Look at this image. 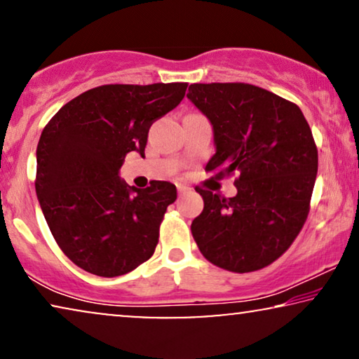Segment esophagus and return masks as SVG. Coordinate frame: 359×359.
Returning <instances> with one entry per match:
<instances>
[{"mask_svg":"<svg viewBox=\"0 0 359 359\" xmlns=\"http://www.w3.org/2000/svg\"><path fill=\"white\" fill-rule=\"evenodd\" d=\"M176 189H178L180 194H183V193H186V191H188L189 188H188V186H184V184H176Z\"/></svg>","mask_w":359,"mask_h":359,"instance_id":"esophagus-1","label":"esophagus"}]
</instances>
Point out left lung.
Masks as SVG:
<instances>
[{
	"label": "left lung",
	"instance_id": "8db88e82",
	"mask_svg": "<svg viewBox=\"0 0 359 359\" xmlns=\"http://www.w3.org/2000/svg\"><path fill=\"white\" fill-rule=\"evenodd\" d=\"M188 100L214 129L205 171L238 173L233 198L196 188L204 199L191 224L196 243L227 271L268 266L291 247L311 209L318 168L311 127L294 102L248 83H194Z\"/></svg>",
	"mask_w": 359,
	"mask_h": 359
}]
</instances>
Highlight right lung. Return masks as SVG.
I'll list each match as a JSON object with an SVG mask.
<instances>
[{"instance_id":"add662e5","label":"right lung","mask_w":359,"mask_h":359,"mask_svg":"<svg viewBox=\"0 0 359 359\" xmlns=\"http://www.w3.org/2000/svg\"><path fill=\"white\" fill-rule=\"evenodd\" d=\"M188 83L102 85L67 102L37 145L36 193L48 229L76 266L102 278L147 262L176 186L137 189L119 178L129 151L145 155L149 129L175 109Z\"/></svg>"}]
</instances>
